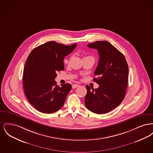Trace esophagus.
Segmentation results:
<instances>
[{
  "label": "esophagus",
  "instance_id": "34e87169",
  "mask_svg": "<svg viewBox=\"0 0 153 153\" xmlns=\"http://www.w3.org/2000/svg\"><path fill=\"white\" fill-rule=\"evenodd\" d=\"M79 86V85L78 84H74L72 85V88H76L78 87Z\"/></svg>",
  "mask_w": 153,
  "mask_h": 153
}]
</instances>
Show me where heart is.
<instances>
[{
  "label": "heart",
  "mask_w": 153,
  "mask_h": 153,
  "mask_svg": "<svg viewBox=\"0 0 153 153\" xmlns=\"http://www.w3.org/2000/svg\"><path fill=\"white\" fill-rule=\"evenodd\" d=\"M87 57H89V56H87Z\"/></svg>",
  "instance_id": "1"
}]
</instances>
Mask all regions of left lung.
Wrapping results in <instances>:
<instances>
[{
  "instance_id": "1",
  "label": "left lung",
  "mask_w": 153,
  "mask_h": 153,
  "mask_svg": "<svg viewBox=\"0 0 153 153\" xmlns=\"http://www.w3.org/2000/svg\"><path fill=\"white\" fill-rule=\"evenodd\" d=\"M99 55L93 80L99 85L97 89L86 86L85 104L88 109L98 114H106L123 100L128 83V66L123 54L107 41L88 44Z\"/></svg>"
}]
</instances>
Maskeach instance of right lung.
<instances>
[{"mask_svg":"<svg viewBox=\"0 0 153 153\" xmlns=\"http://www.w3.org/2000/svg\"><path fill=\"white\" fill-rule=\"evenodd\" d=\"M54 41L34 48L26 59L23 70V85L30 103L38 111L51 114L64 105L72 85L56 84L57 72L64 71V59L76 47Z\"/></svg>","mask_w":153,"mask_h":153,"instance_id":"1","label":"right lung"}]
</instances>
